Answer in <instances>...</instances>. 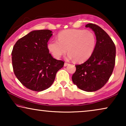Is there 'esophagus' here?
<instances>
[{"mask_svg": "<svg viewBox=\"0 0 126 126\" xmlns=\"http://www.w3.org/2000/svg\"><path fill=\"white\" fill-rule=\"evenodd\" d=\"M69 64V63H64V66H66L67 65H68Z\"/></svg>", "mask_w": 126, "mask_h": 126, "instance_id": "esophagus-1", "label": "esophagus"}]
</instances>
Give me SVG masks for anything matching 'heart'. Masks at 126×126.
Wrapping results in <instances>:
<instances>
[{"label":"heart","mask_w":126,"mask_h":126,"mask_svg":"<svg viewBox=\"0 0 126 126\" xmlns=\"http://www.w3.org/2000/svg\"><path fill=\"white\" fill-rule=\"evenodd\" d=\"M58 41L51 40L47 48L53 56L60 58L66 49L69 59L81 63L90 57L95 49L96 39L92 32L80 29H68L58 34Z\"/></svg>","instance_id":"obj_1"}]
</instances>
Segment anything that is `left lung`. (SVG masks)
<instances>
[{
	"mask_svg": "<svg viewBox=\"0 0 126 126\" xmlns=\"http://www.w3.org/2000/svg\"><path fill=\"white\" fill-rule=\"evenodd\" d=\"M96 37L95 49L87 61L76 65L72 76L73 83L79 89L94 92L101 88L109 80L115 64L116 47L112 39L99 26L87 24Z\"/></svg>",
	"mask_w": 126,
	"mask_h": 126,
	"instance_id": "8db88e82",
	"label": "left lung"
}]
</instances>
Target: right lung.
Here are the masks:
<instances>
[{
	"mask_svg": "<svg viewBox=\"0 0 126 126\" xmlns=\"http://www.w3.org/2000/svg\"><path fill=\"white\" fill-rule=\"evenodd\" d=\"M49 30H34L17 41L12 51V63L16 78L30 90L41 92L49 88L64 62L49 53Z\"/></svg>",
	"mask_w": 126,
	"mask_h": 126,
	"instance_id": "right-lung-1",
	"label": "right lung"
}]
</instances>
